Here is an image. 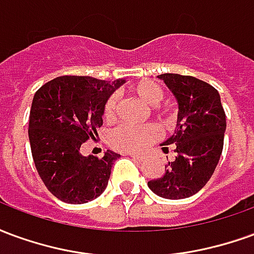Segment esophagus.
<instances>
[{
  "label": "esophagus",
  "instance_id": "obj_1",
  "mask_svg": "<svg viewBox=\"0 0 254 254\" xmlns=\"http://www.w3.org/2000/svg\"><path fill=\"white\" fill-rule=\"evenodd\" d=\"M127 155H129L133 160H136V162H143V160L145 159V156H143V155H137V154H127Z\"/></svg>",
  "mask_w": 254,
  "mask_h": 254
}]
</instances>
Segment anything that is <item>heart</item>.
<instances>
[{
    "mask_svg": "<svg viewBox=\"0 0 254 254\" xmlns=\"http://www.w3.org/2000/svg\"><path fill=\"white\" fill-rule=\"evenodd\" d=\"M129 92L134 95L147 106H151V113L163 125H167L173 120V113L169 107L160 105L165 92L159 84L152 80H140L129 87ZM117 98L110 95L103 103V118L111 121L116 117ZM158 129L152 124H145L141 127L120 125L113 129L109 134V144L113 149L121 152H140L158 138Z\"/></svg>",
    "mask_w": 254,
    "mask_h": 254,
    "instance_id": "1",
    "label": "heart"
}]
</instances>
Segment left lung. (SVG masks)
Instances as JSON below:
<instances>
[{"label":"left lung","instance_id":"8db88e82","mask_svg":"<svg viewBox=\"0 0 254 254\" xmlns=\"http://www.w3.org/2000/svg\"><path fill=\"white\" fill-rule=\"evenodd\" d=\"M163 80L178 102L174 134L162 145H171L176 159L159 178L148 182L155 194L180 200L196 194L213 174L223 151L226 114L220 96L211 84L193 76L163 73Z\"/></svg>","mask_w":254,"mask_h":254}]
</instances>
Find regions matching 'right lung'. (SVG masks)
<instances>
[{"label":"right lung","mask_w":254,"mask_h":254,"mask_svg":"<svg viewBox=\"0 0 254 254\" xmlns=\"http://www.w3.org/2000/svg\"><path fill=\"white\" fill-rule=\"evenodd\" d=\"M125 80L60 76L43 84L32 99L28 137L36 171L53 196L83 204L102 194L120 155L80 154L81 144L98 134L103 103Z\"/></svg>","instance_id":"right-lung-1"}]
</instances>
